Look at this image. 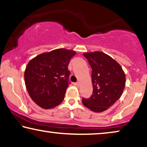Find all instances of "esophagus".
<instances>
[{"label":"esophagus","mask_w":147,"mask_h":147,"mask_svg":"<svg viewBox=\"0 0 147 147\" xmlns=\"http://www.w3.org/2000/svg\"><path fill=\"white\" fill-rule=\"evenodd\" d=\"M74 85L76 86V87H77V88H78L80 86V83L79 82H76V83H74Z\"/></svg>","instance_id":"1"}]
</instances>
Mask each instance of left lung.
<instances>
[{
    "label": "left lung",
    "instance_id": "8db88e82",
    "mask_svg": "<svg viewBox=\"0 0 147 147\" xmlns=\"http://www.w3.org/2000/svg\"><path fill=\"white\" fill-rule=\"evenodd\" d=\"M92 67V95L82 98L86 108L102 112L113 106L119 99L125 87L126 77L119 63L100 51L83 54Z\"/></svg>",
    "mask_w": 147,
    "mask_h": 147
}]
</instances>
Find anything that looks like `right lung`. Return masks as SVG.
<instances>
[{"instance_id": "right-lung-1", "label": "right lung", "mask_w": 147, "mask_h": 147, "mask_svg": "<svg viewBox=\"0 0 147 147\" xmlns=\"http://www.w3.org/2000/svg\"><path fill=\"white\" fill-rule=\"evenodd\" d=\"M76 51L57 49L33 58L25 71L26 88L31 99L44 109L59 105L70 84L68 65Z\"/></svg>"}]
</instances>
